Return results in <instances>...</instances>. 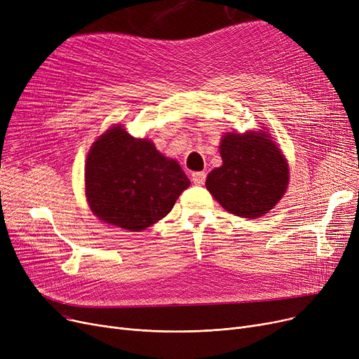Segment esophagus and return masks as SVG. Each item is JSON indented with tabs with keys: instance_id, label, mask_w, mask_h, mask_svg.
Wrapping results in <instances>:
<instances>
[{
	"instance_id": "34e87169",
	"label": "esophagus",
	"mask_w": 359,
	"mask_h": 359,
	"mask_svg": "<svg viewBox=\"0 0 359 359\" xmlns=\"http://www.w3.org/2000/svg\"><path fill=\"white\" fill-rule=\"evenodd\" d=\"M205 179H206V173L205 172H196V173H192V182L195 184H203L205 183Z\"/></svg>"
}]
</instances>
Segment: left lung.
<instances>
[{"mask_svg":"<svg viewBox=\"0 0 359 359\" xmlns=\"http://www.w3.org/2000/svg\"><path fill=\"white\" fill-rule=\"evenodd\" d=\"M222 165L214 168L205 186L225 211L259 218L284 196L290 168L280 148L265 130L229 132L221 138Z\"/></svg>","mask_w":359,"mask_h":359,"instance_id":"1","label":"left lung"}]
</instances>
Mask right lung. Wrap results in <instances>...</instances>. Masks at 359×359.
<instances>
[{
    "mask_svg": "<svg viewBox=\"0 0 359 359\" xmlns=\"http://www.w3.org/2000/svg\"><path fill=\"white\" fill-rule=\"evenodd\" d=\"M191 184L179 163L149 140L111 126L93 142L86 163V196L99 219L140 233L164 218Z\"/></svg>",
    "mask_w": 359,
    "mask_h": 359,
    "instance_id": "add662e5",
    "label": "right lung"
}]
</instances>
